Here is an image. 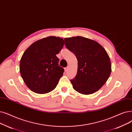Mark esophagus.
Returning a JSON list of instances; mask_svg holds the SVG:
<instances>
[{"label":"esophagus","instance_id":"obj_1","mask_svg":"<svg viewBox=\"0 0 132 132\" xmlns=\"http://www.w3.org/2000/svg\"><path fill=\"white\" fill-rule=\"evenodd\" d=\"M68 67H66V68H65V72H67V70H68Z\"/></svg>","mask_w":132,"mask_h":132}]
</instances>
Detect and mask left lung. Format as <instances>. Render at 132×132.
Returning a JSON list of instances; mask_svg holds the SVG:
<instances>
[{"instance_id":"left-lung-1","label":"left lung","mask_w":132,"mask_h":132,"mask_svg":"<svg viewBox=\"0 0 132 132\" xmlns=\"http://www.w3.org/2000/svg\"><path fill=\"white\" fill-rule=\"evenodd\" d=\"M66 48L78 60L76 76L71 80L73 88L82 94H90L104 85L111 73V63L106 50L96 42L85 37L65 38Z\"/></svg>"}]
</instances>
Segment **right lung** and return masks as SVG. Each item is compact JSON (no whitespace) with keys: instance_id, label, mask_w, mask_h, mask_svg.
Here are the masks:
<instances>
[{"instance_id":"obj_1","label":"right lung","mask_w":132,"mask_h":132,"mask_svg":"<svg viewBox=\"0 0 132 132\" xmlns=\"http://www.w3.org/2000/svg\"><path fill=\"white\" fill-rule=\"evenodd\" d=\"M64 40L54 36L33 43L25 51L20 61V73L27 86L33 92L45 94L56 86L64 69L59 66L56 56Z\"/></svg>"}]
</instances>
